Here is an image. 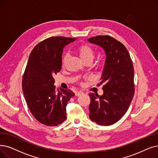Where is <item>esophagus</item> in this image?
I'll use <instances>...</instances> for the list:
<instances>
[{
    "instance_id": "obj_1",
    "label": "esophagus",
    "mask_w": 158,
    "mask_h": 158,
    "mask_svg": "<svg viewBox=\"0 0 158 158\" xmlns=\"http://www.w3.org/2000/svg\"><path fill=\"white\" fill-rule=\"evenodd\" d=\"M82 94H83V92H75V96H79Z\"/></svg>"
}]
</instances>
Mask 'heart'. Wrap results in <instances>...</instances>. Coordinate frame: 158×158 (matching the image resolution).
I'll use <instances>...</instances> for the list:
<instances>
[{
	"instance_id": "obj_1",
	"label": "heart",
	"mask_w": 158,
	"mask_h": 158,
	"mask_svg": "<svg viewBox=\"0 0 158 158\" xmlns=\"http://www.w3.org/2000/svg\"><path fill=\"white\" fill-rule=\"evenodd\" d=\"M78 53L81 59L83 61L91 59L93 60L94 57V52L91 48L88 45H82L78 48ZM69 57V53H65L62 58L63 65H64Z\"/></svg>"
}]
</instances>
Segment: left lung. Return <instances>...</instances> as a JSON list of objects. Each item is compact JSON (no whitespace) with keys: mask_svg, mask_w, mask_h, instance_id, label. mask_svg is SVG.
Segmentation results:
<instances>
[{"mask_svg":"<svg viewBox=\"0 0 158 158\" xmlns=\"http://www.w3.org/2000/svg\"><path fill=\"white\" fill-rule=\"evenodd\" d=\"M90 43L104 50L106 60L98 85L103 84V94H89L90 119L102 126L118 122L125 114L134 95V72L126 47L108 35L89 38Z\"/></svg>","mask_w":158,"mask_h":158,"instance_id":"1","label":"left lung"}]
</instances>
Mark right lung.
<instances>
[{"mask_svg":"<svg viewBox=\"0 0 158 158\" xmlns=\"http://www.w3.org/2000/svg\"><path fill=\"white\" fill-rule=\"evenodd\" d=\"M75 39L48 38L34 47L30 55L23 91L33 117L46 126H57L66 119V106L75 95L70 90H56L53 76L61 69L63 48Z\"/></svg>","mask_w":158,"mask_h":158,"instance_id":"obj_1","label":"right lung"}]
</instances>
